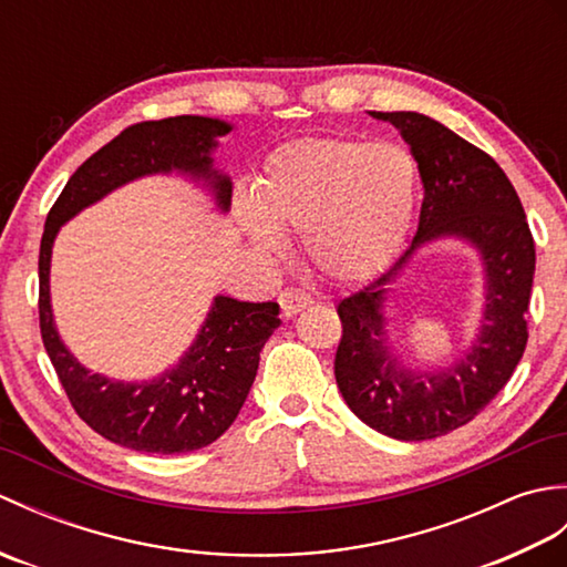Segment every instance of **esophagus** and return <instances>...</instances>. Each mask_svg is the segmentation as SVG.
I'll use <instances>...</instances> for the list:
<instances>
[{
  "instance_id": "esophagus-1",
  "label": "esophagus",
  "mask_w": 567,
  "mask_h": 567,
  "mask_svg": "<svg viewBox=\"0 0 567 567\" xmlns=\"http://www.w3.org/2000/svg\"><path fill=\"white\" fill-rule=\"evenodd\" d=\"M277 302H280L285 317H295L311 305V297L305 290H299V287H285Z\"/></svg>"
}]
</instances>
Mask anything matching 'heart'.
<instances>
[{
	"label": "heart",
	"instance_id": "obj_1",
	"mask_svg": "<svg viewBox=\"0 0 567 567\" xmlns=\"http://www.w3.org/2000/svg\"><path fill=\"white\" fill-rule=\"evenodd\" d=\"M416 163L396 143L311 136L277 148L262 167L256 202H238V221L258 248L302 236L311 268L351 282L388 260L412 221Z\"/></svg>",
	"mask_w": 567,
	"mask_h": 567
}]
</instances>
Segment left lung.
Returning a JSON list of instances; mask_svg holds the SVG:
<instances>
[{
	"label": "left lung",
	"mask_w": 567,
	"mask_h": 567,
	"mask_svg": "<svg viewBox=\"0 0 567 567\" xmlns=\"http://www.w3.org/2000/svg\"><path fill=\"white\" fill-rule=\"evenodd\" d=\"M400 128L424 183L412 246L388 272L339 302L343 336L333 372L351 412L384 436L429 441L465 426L495 400L528 341L536 248L509 177L436 118L416 112H370ZM439 237L473 245L486 270V309L476 341L449 369H404L391 353L381 305L386 285L421 246Z\"/></svg>",
	"instance_id": "obj_1"
}]
</instances>
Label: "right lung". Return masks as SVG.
I'll list each match as a JSON object with an SVG mask.
<instances>
[{
    "instance_id": "obj_1",
    "label": "right lung",
    "mask_w": 567,
    "mask_h": 567,
    "mask_svg": "<svg viewBox=\"0 0 567 567\" xmlns=\"http://www.w3.org/2000/svg\"><path fill=\"white\" fill-rule=\"evenodd\" d=\"M234 126L209 116H171L124 128L84 161L48 212L39 252L41 339L78 416L106 441L141 453H189L214 443L234 424L256 380L260 351L280 327L275 302L214 297L207 319L179 363L146 382L90 372L60 341L51 309V256L60 226L112 189L146 175L179 173L231 207V179L214 171L216 138Z\"/></svg>"
}]
</instances>
